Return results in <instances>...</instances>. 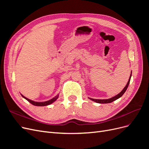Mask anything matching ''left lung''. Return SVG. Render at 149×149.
<instances>
[{
  "mask_svg": "<svg viewBox=\"0 0 149 149\" xmlns=\"http://www.w3.org/2000/svg\"><path fill=\"white\" fill-rule=\"evenodd\" d=\"M131 76H132V72H131V73H130V77H129V81H128L127 84H126V86L124 87V88L123 90H122V91L120 93H119L118 94H117L116 96L112 97L110 99H107V100H96V99H93V98H90V97H89V100H91L94 101V102H97V103H100V104L110 103V102H112L116 101V100H118V99H119V97H120L122 96H123V94H124V93L125 92L126 90H127V89L128 88V86H129V83H130V78H131Z\"/></svg>",
  "mask_w": 149,
  "mask_h": 149,
  "instance_id": "8db88e82",
  "label": "left lung"
}]
</instances>
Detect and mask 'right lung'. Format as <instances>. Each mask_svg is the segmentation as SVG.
Instances as JSON below:
<instances>
[{
  "label": "right lung",
  "instance_id": "right-lung-1",
  "mask_svg": "<svg viewBox=\"0 0 149 149\" xmlns=\"http://www.w3.org/2000/svg\"><path fill=\"white\" fill-rule=\"evenodd\" d=\"M22 95V96L24 98H25L26 100H27L29 102H30L31 104H33V105H34V106H48V105H49V104H52L53 102H55L57 99H58V96H59V95H56L55 97H54L53 98H52V99H51L50 100H48V101H44V102H35V101H32V100H29V99H28V98H26V97H25V96H24L23 95H22V94H21Z\"/></svg>",
  "mask_w": 149,
  "mask_h": 149
}]
</instances>
